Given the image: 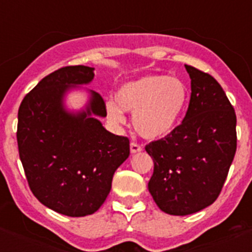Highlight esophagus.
<instances>
[{
	"label": "esophagus",
	"mask_w": 252,
	"mask_h": 252,
	"mask_svg": "<svg viewBox=\"0 0 252 252\" xmlns=\"http://www.w3.org/2000/svg\"><path fill=\"white\" fill-rule=\"evenodd\" d=\"M130 150H131V153H132V154L139 153V151L142 150V146L139 145L137 142H131V144H130Z\"/></svg>",
	"instance_id": "34e87169"
}]
</instances>
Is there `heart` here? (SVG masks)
Wrapping results in <instances>:
<instances>
[{
  "label": "heart",
  "instance_id": "b5f03b06",
  "mask_svg": "<svg viewBox=\"0 0 252 252\" xmlns=\"http://www.w3.org/2000/svg\"><path fill=\"white\" fill-rule=\"evenodd\" d=\"M116 102L106 103L107 116L116 124H124L125 113L133 112V127L142 137L161 139L174 130L187 103L188 90L175 77L144 75L128 81L116 91Z\"/></svg>",
  "mask_w": 252,
  "mask_h": 252
}]
</instances>
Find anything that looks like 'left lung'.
Segmentation results:
<instances>
[{
  "label": "left lung",
  "mask_w": 252,
  "mask_h": 252,
  "mask_svg": "<svg viewBox=\"0 0 252 252\" xmlns=\"http://www.w3.org/2000/svg\"><path fill=\"white\" fill-rule=\"evenodd\" d=\"M186 69L192 79L186 117L145 146L154 160L149 192L173 216L192 215L217 199L237 148L236 113L222 87L208 73Z\"/></svg>",
  "instance_id": "left-lung-1"
}]
</instances>
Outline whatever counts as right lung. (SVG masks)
Returning a JSON list of instances; mask_svg holds the SVG:
<instances>
[{"mask_svg": "<svg viewBox=\"0 0 252 252\" xmlns=\"http://www.w3.org/2000/svg\"><path fill=\"white\" fill-rule=\"evenodd\" d=\"M94 69L69 65L43 78L19 108L17 145L29 187L39 202L69 217L94 213L106 201L116 169L130 155L126 136L113 135L92 115L106 103L91 91L86 111L66 112L63 97L88 84Z\"/></svg>", "mask_w": 252, "mask_h": 252, "instance_id": "right-lung-1", "label": "right lung"}]
</instances>
